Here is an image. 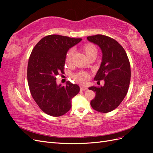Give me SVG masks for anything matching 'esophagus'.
Returning a JSON list of instances; mask_svg holds the SVG:
<instances>
[{"label": "esophagus", "instance_id": "esophagus-1", "mask_svg": "<svg viewBox=\"0 0 153 153\" xmlns=\"http://www.w3.org/2000/svg\"><path fill=\"white\" fill-rule=\"evenodd\" d=\"M87 89V87L85 86H80V90L81 91H86Z\"/></svg>", "mask_w": 153, "mask_h": 153}]
</instances>
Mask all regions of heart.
I'll use <instances>...</instances> for the list:
<instances>
[{"label":"heart","mask_w":153,"mask_h":153,"mask_svg":"<svg viewBox=\"0 0 153 153\" xmlns=\"http://www.w3.org/2000/svg\"><path fill=\"white\" fill-rule=\"evenodd\" d=\"M82 48L84 50L85 54L87 55V56L89 58L91 57L92 55H97V53H98V50H97L96 47L92 43H86L83 46ZM73 55V50L70 49L66 55L65 60H66V62L68 64L71 62ZM73 78L74 79L76 80L77 82L82 83V84H84V83H85L88 80H89V75L86 72L81 71L76 74H75V75H73Z\"/></svg>","instance_id":"heart-1"}]
</instances>
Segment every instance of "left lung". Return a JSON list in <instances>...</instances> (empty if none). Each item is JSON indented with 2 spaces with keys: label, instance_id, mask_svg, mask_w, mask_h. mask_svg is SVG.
<instances>
[{
  "label": "left lung",
  "instance_id": "obj_1",
  "mask_svg": "<svg viewBox=\"0 0 153 153\" xmlns=\"http://www.w3.org/2000/svg\"><path fill=\"white\" fill-rule=\"evenodd\" d=\"M87 40L98 45L102 52V62L94 80H103L102 87L92 86L95 98L91 100L92 108L107 113L116 108L126 96L130 83L131 68L127 54L117 41L108 36L98 34L88 36Z\"/></svg>",
  "mask_w": 153,
  "mask_h": 153
}]
</instances>
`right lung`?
Segmentation results:
<instances>
[{
    "label": "right lung",
    "mask_w": 153,
    "mask_h": 153,
    "mask_svg": "<svg viewBox=\"0 0 153 153\" xmlns=\"http://www.w3.org/2000/svg\"><path fill=\"white\" fill-rule=\"evenodd\" d=\"M82 41L56 34L44 37L32 51L27 66V80L30 94L43 112L59 117L71 107V100L80 91L69 81L57 85L56 76L62 73L68 50Z\"/></svg>",
    "instance_id": "1"
}]
</instances>
